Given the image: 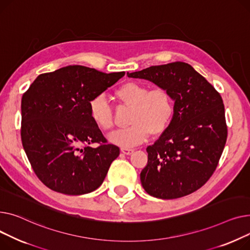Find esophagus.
Wrapping results in <instances>:
<instances>
[{
	"instance_id": "esophagus-1",
	"label": "esophagus",
	"mask_w": 250,
	"mask_h": 250,
	"mask_svg": "<svg viewBox=\"0 0 250 250\" xmlns=\"http://www.w3.org/2000/svg\"><path fill=\"white\" fill-rule=\"evenodd\" d=\"M121 151H122L124 154L128 155V154H131L132 152H133V151H134V149H133V148H126V147H122V148H121Z\"/></svg>"
}]
</instances>
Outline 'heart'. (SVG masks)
I'll return each mask as SVG.
<instances>
[{"instance_id":"heart-1","label":"heart","mask_w":250,"mask_h":250,"mask_svg":"<svg viewBox=\"0 0 250 250\" xmlns=\"http://www.w3.org/2000/svg\"><path fill=\"white\" fill-rule=\"evenodd\" d=\"M124 105L132 107L127 128L119 129L109 135L112 143L122 147H133L147 141L152 134L158 135L167 130L173 115V102L169 93L161 87H149L137 82H128L115 92ZM89 115L95 125L103 131L114 126L113 112L103 95L89 102Z\"/></svg>"}]
</instances>
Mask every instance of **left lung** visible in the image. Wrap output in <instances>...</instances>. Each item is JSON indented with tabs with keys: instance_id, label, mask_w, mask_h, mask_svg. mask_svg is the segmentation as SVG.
I'll return each mask as SVG.
<instances>
[{
	"instance_id": "left-lung-1",
	"label": "left lung",
	"mask_w": 250,
	"mask_h": 250,
	"mask_svg": "<svg viewBox=\"0 0 250 250\" xmlns=\"http://www.w3.org/2000/svg\"><path fill=\"white\" fill-rule=\"evenodd\" d=\"M127 76L155 83L174 101L168 127L146 148L147 165L140 173L143 188L165 200L194 193L211 178L226 143L221 96L192 65L182 62L153 65Z\"/></svg>"
}]
</instances>
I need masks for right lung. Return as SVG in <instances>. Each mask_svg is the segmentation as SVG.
<instances>
[{
    "mask_svg": "<svg viewBox=\"0 0 250 250\" xmlns=\"http://www.w3.org/2000/svg\"><path fill=\"white\" fill-rule=\"evenodd\" d=\"M124 75L68 65L39 75L24 93L23 148L37 178L50 189L79 196L104 182L120 149L90 118L89 102ZM93 143L98 147L90 146Z\"/></svg>",
    "mask_w": 250,
    "mask_h": 250,
    "instance_id": "add662e5",
    "label": "right lung"
}]
</instances>
